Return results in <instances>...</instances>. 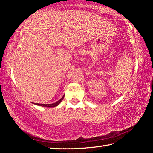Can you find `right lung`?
Wrapping results in <instances>:
<instances>
[{
    "label": "right lung",
    "mask_w": 153,
    "mask_h": 153,
    "mask_svg": "<svg viewBox=\"0 0 153 153\" xmlns=\"http://www.w3.org/2000/svg\"><path fill=\"white\" fill-rule=\"evenodd\" d=\"M64 98V96L62 97L57 101V102H56L54 103H52V104H40V103H36V105H39V106H43V107H48V108H52V107H56V106H57L62 101V99Z\"/></svg>",
    "instance_id": "add662e5"
}]
</instances>
